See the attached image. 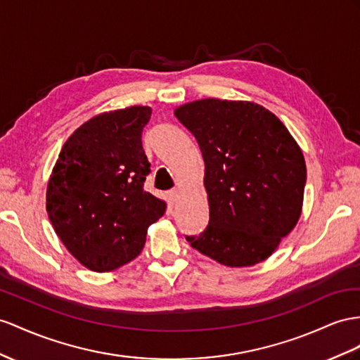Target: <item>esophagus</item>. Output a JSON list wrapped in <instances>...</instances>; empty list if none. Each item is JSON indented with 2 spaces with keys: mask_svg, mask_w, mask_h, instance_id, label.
I'll list each match as a JSON object with an SVG mask.
<instances>
[{
  "mask_svg": "<svg viewBox=\"0 0 360 360\" xmlns=\"http://www.w3.org/2000/svg\"><path fill=\"white\" fill-rule=\"evenodd\" d=\"M165 196H167V199L170 202H176L178 198H179V190L178 188H172V190H169L167 193H165Z\"/></svg>",
  "mask_w": 360,
  "mask_h": 360,
  "instance_id": "1",
  "label": "esophagus"
}]
</instances>
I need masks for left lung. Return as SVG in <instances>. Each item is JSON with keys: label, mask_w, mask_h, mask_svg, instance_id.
Returning a JSON list of instances; mask_svg holds the SVG:
<instances>
[{"label": "left lung", "mask_w": 360, "mask_h": 360, "mask_svg": "<svg viewBox=\"0 0 360 360\" xmlns=\"http://www.w3.org/2000/svg\"><path fill=\"white\" fill-rule=\"evenodd\" d=\"M205 162L210 222L187 242L229 268L254 266L301 216L306 161L280 118L242 100L204 98L174 109Z\"/></svg>", "instance_id": "1"}]
</instances>
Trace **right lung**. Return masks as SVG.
I'll return each mask as SVG.
<instances>
[{
  "label": "right lung",
  "instance_id": "1",
  "mask_svg": "<svg viewBox=\"0 0 360 360\" xmlns=\"http://www.w3.org/2000/svg\"><path fill=\"white\" fill-rule=\"evenodd\" d=\"M152 108L92 117L63 144L47 186V213L75 259L96 272L132 262L165 202L144 191L150 164L143 129Z\"/></svg>",
  "mask_w": 360,
  "mask_h": 360
}]
</instances>
